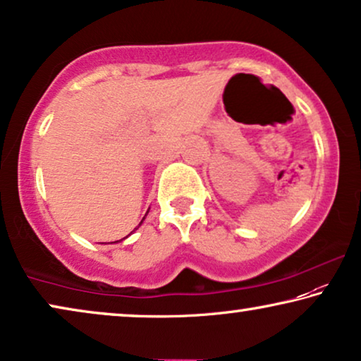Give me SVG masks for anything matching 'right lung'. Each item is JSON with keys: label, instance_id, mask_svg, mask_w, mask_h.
<instances>
[{"label": "right lung", "instance_id": "obj_1", "mask_svg": "<svg viewBox=\"0 0 361 361\" xmlns=\"http://www.w3.org/2000/svg\"><path fill=\"white\" fill-rule=\"evenodd\" d=\"M142 221H144V219H142ZM142 221H140V224H142ZM140 224H139V226H140ZM116 242H118V240H116Z\"/></svg>", "mask_w": 361, "mask_h": 361}]
</instances>
